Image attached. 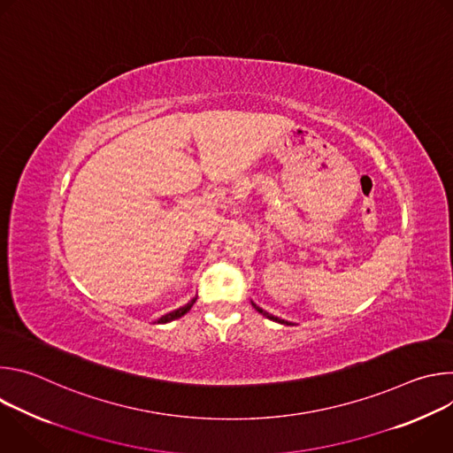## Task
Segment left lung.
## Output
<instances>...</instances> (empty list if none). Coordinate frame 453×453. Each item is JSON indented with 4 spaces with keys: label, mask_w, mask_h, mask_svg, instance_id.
I'll return each instance as SVG.
<instances>
[{
    "label": "left lung",
    "mask_w": 453,
    "mask_h": 453,
    "mask_svg": "<svg viewBox=\"0 0 453 453\" xmlns=\"http://www.w3.org/2000/svg\"><path fill=\"white\" fill-rule=\"evenodd\" d=\"M252 306H254V308H256V310H257V311H260V313H262V315H265V317H267V319H271V320H276V322H280V325H287V326H288V325H290V322H288V320H285V319H280V317H274V315H271V313H267V311H265V310H262V308H260V306H256V304H254V303H252Z\"/></svg>",
    "instance_id": "8db88e82"
}]
</instances>
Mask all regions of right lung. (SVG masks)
Masks as SVG:
<instances>
[{"label": "right lung", "mask_w": 453, "mask_h": 453, "mask_svg": "<svg viewBox=\"0 0 453 453\" xmlns=\"http://www.w3.org/2000/svg\"><path fill=\"white\" fill-rule=\"evenodd\" d=\"M196 301H197V296L193 297L191 301H188L184 306H180V308H177V310H173V311H170V313L163 315L157 322H159V325H165V322H170V320H175V319L182 317L186 311H189V310H191V306H193V303H196Z\"/></svg>", "instance_id": "1"}]
</instances>
